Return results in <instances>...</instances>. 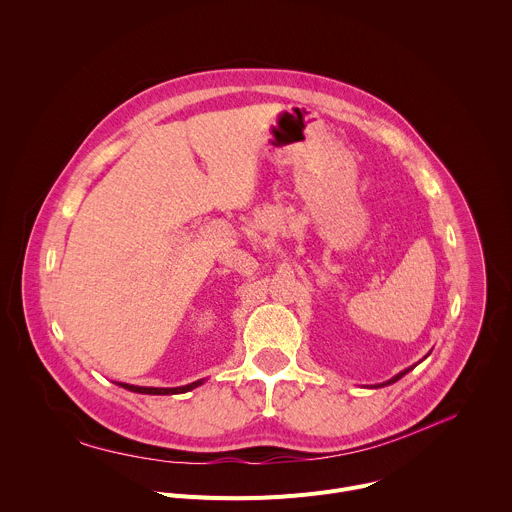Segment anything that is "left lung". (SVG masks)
Returning a JSON list of instances; mask_svg holds the SVG:
<instances>
[{
  "mask_svg": "<svg viewBox=\"0 0 512 512\" xmlns=\"http://www.w3.org/2000/svg\"><path fill=\"white\" fill-rule=\"evenodd\" d=\"M408 370H412V368H406V370H402V372H400V374H396V376H394V378H390V380H388V382H384V384H382V386H386V384H392V382H396V380H398V378H402V376H404V374H406V372H408Z\"/></svg>",
  "mask_w": 512,
  "mask_h": 512,
  "instance_id": "8db88e82",
  "label": "left lung"
}]
</instances>
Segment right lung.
<instances>
[{
  "label": "right lung",
  "instance_id": "obj_1",
  "mask_svg": "<svg viewBox=\"0 0 512 512\" xmlns=\"http://www.w3.org/2000/svg\"><path fill=\"white\" fill-rule=\"evenodd\" d=\"M122 388H128L132 392H140V394H180V392H188L196 386L202 384V380L198 382H192V384H186V386H178V388H154V386H134V384H124V382H118Z\"/></svg>",
  "mask_w": 512,
  "mask_h": 512
}]
</instances>
